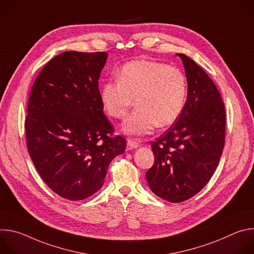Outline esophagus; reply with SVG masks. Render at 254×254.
<instances>
[{
  "instance_id": "1",
  "label": "esophagus",
  "mask_w": 254,
  "mask_h": 254,
  "mask_svg": "<svg viewBox=\"0 0 254 254\" xmlns=\"http://www.w3.org/2000/svg\"><path fill=\"white\" fill-rule=\"evenodd\" d=\"M139 146V143L136 140L133 139H127V150H132V149H136Z\"/></svg>"
}]
</instances>
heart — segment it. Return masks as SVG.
<instances>
[{
    "instance_id": "heart-1",
    "label": "heart",
    "mask_w": 254,
    "mask_h": 254,
    "mask_svg": "<svg viewBox=\"0 0 254 254\" xmlns=\"http://www.w3.org/2000/svg\"><path fill=\"white\" fill-rule=\"evenodd\" d=\"M117 79L102 85L100 101L108 116L125 119L134 99L137 107L123 127L127 133L142 135L156 126L170 127L184 110L188 84L178 67L146 59L130 61Z\"/></svg>"
}]
</instances>
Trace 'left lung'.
Listing matches in <instances>:
<instances>
[{
	"label": "left lung",
	"instance_id": "8db88e82",
	"mask_svg": "<svg viewBox=\"0 0 254 254\" xmlns=\"http://www.w3.org/2000/svg\"><path fill=\"white\" fill-rule=\"evenodd\" d=\"M188 82L179 119L151 142L155 163L146 173L150 189L172 203L199 193L213 176L225 143L226 113L220 92L206 72L185 54Z\"/></svg>",
	"mask_w": 254,
	"mask_h": 254
}]
</instances>
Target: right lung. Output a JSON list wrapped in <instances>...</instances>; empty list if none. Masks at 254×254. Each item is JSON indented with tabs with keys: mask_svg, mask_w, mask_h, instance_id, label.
Here are the masks:
<instances>
[{
	"mask_svg": "<svg viewBox=\"0 0 254 254\" xmlns=\"http://www.w3.org/2000/svg\"><path fill=\"white\" fill-rule=\"evenodd\" d=\"M106 52H63L40 71L28 99L25 132L31 160L48 187L78 201L103 185L126 139L112 136L98 79Z\"/></svg>",
	"mask_w": 254,
	"mask_h": 254,
	"instance_id": "right-lung-1",
	"label": "right lung"
}]
</instances>
